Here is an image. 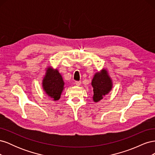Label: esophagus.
<instances>
[{
	"label": "esophagus",
	"instance_id": "34e87169",
	"mask_svg": "<svg viewBox=\"0 0 155 155\" xmlns=\"http://www.w3.org/2000/svg\"><path fill=\"white\" fill-rule=\"evenodd\" d=\"M81 82L80 81H75V84H76V85H77V86H79L81 85Z\"/></svg>",
	"mask_w": 155,
	"mask_h": 155
}]
</instances>
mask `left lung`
I'll return each instance as SVG.
<instances>
[{
  "instance_id": "8db88e82",
  "label": "left lung",
  "mask_w": 155,
  "mask_h": 155,
  "mask_svg": "<svg viewBox=\"0 0 155 155\" xmlns=\"http://www.w3.org/2000/svg\"><path fill=\"white\" fill-rule=\"evenodd\" d=\"M91 85L93 87V101L98 102L108 94L112 90V79L108 74L106 69H102L100 72L95 74L92 80Z\"/></svg>"
}]
</instances>
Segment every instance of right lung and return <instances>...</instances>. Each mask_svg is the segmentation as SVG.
<instances>
[{"label": "right lung", "instance_id": "1", "mask_svg": "<svg viewBox=\"0 0 155 155\" xmlns=\"http://www.w3.org/2000/svg\"><path fill=\"white\" fill-rule=\"evenodd\" d=\"M64 83L61 75L58 69H53L51 67L47 68L43 78L42 86L44 91L53 101L60 99L64 89Z\"/></svg>", "mask_w": 155, "mask_h": 155}]
</instances>
